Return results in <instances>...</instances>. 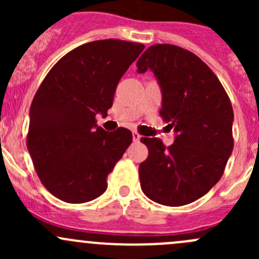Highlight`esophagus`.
<instances>
[{
  "label": "esophagus",
  "instance_id": "34e87169",
  "mask_svg": "<svg viewBox=\"0 0 259 259\" xmlns=\"http://www.w3.org/2000/svg\"><path fill=\"white\" fill-rule=\"evenodd\" d=\"M140 134L139 133H137V132H133V140H134V142H139L140 140Z\"/></svg>",
  "mask_w": 259,
  "mask_h": 259
}]
</instances>
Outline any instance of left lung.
<instances>
[{
    "instance_id": "1",
    "label": "left lung",
    "mask_w": 259,
    "mask_h": 259,
    "mask_svg": "<svg viewBox=\"0 0 259 259\" xmlns=\"http://www.w3.org/2000/svg\"><path fill=\"white\" fill-rule=\"evenodd\" d=\"M137 67L155 74L163 94L159 114L176 133L170 146L158 138L140 139L149 150L139 166L142 190L159 204H189L219 182L233 150L231 100L208 65L179 46L155 44Z\"/></svg>"
}]
</instances>
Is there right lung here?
Returning <instances> with one entry per match:
<instances>
[{"instance_id": "obj_1", "label": "right lung", "mask_w": 259, "mask_h": 259, "mask_svg": "<svg viewBox=\"0 0 259 259\" xmlns=\"http://www.w3.org/2000/svg\"><path fill=\"white\" fill-rule=\"evenodd\" d=\"M143 50L113 38L83 44L61 57L36 91L26 144L41 183L59 199L90 202L108 188L133 134L105 132L96 114L108 115L117 83Z\"/></svg>"}]
</instances>
